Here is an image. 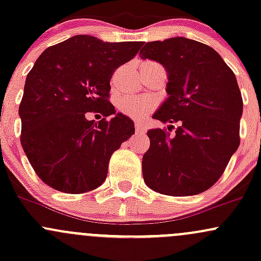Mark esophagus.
Here are the masks:
<instances>
[{"label":"esophagus","instance_id":"34e87169","mask_svg":"<svg viewBox=\"0 0 261 261\" xmlns=\"http://www.w3.org/2000/svg\"><path fill=\"white\" fill-rule=\"evenodd\" d=\"M135 133H136V135H145L146 134L145 125L141 124V122H136V124H135Z\"/></svg>","mask_w":261,"mask_h":261}]
</instances>
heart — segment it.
Instances as JSON below:
<instances>
[{
  "instance_id": "obj_1",
  "label": "heart",
  "mask_w": 261,
  "mask_h": 261,
  "mask_svg": "<svg viewBox=\"0 0 261 261\" xmlns=\"http://www.w3.org/2000/svg\"><path fill=\"white\" fill-rule=\"evenodd\" d=\"M154 107V99L151 95L139 94L122 98L119 101V108L124 114L131 118H143L151 112Z\"/></svg>"
}]
</instances>
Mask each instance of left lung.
<instances>
[{"label": "left lung", "instance_id": "8db88e82", "mask_svg": "<svg viewBox=\"0 0 261 261\" xmlns=\"http://www.w3.org/2000/svg\"><path fill=\"white\" fill-rule=\"evenodd\" d=\"M140 56L160 62L168 74V98L153 118L179 122L173 135L147 131L143 180L163 195L201 194L221 178L241 142L243 99L234 73L211 46L181 37L146 43Z\"/></svg>", "mask_w": 261, "mask_h": 261}]
</instances>
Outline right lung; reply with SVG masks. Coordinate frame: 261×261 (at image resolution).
I'll return each mask as SVG.
<instances>
[{
  "label": "right lung",
  "instance_id": "obj_1",
  "mask_svg": "<svg viewBox=\"0 0 261 261\" xmlns=\"http://www.w3.org/2000/svg\"><path fill=\"white\" fill-rule=\"evenodd\" d=\"M142 44L74 35L47 47L35 61L19 106L20 143L45 184L81 194L106 180L114 151L135 134L134 121L116 114L108 100L110 80ZM88 112L105 118L88 121ZM110 115L113 118L107 121Z\"/></svg>",
  "mask_w": 261,
  "mask_h": 261
}]
</instances>
